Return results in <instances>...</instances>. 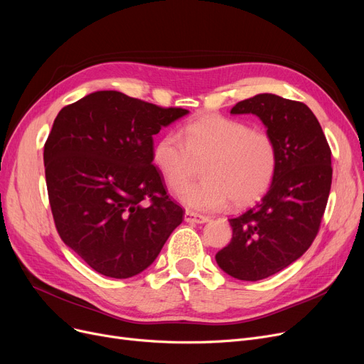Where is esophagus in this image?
<instances>
[{
	"label": "esophagus",
	"mask_w": 364,
	"mask_h": 364,
	"mask_svg": "<svg viewBox=\"0 0 364 364\" xmlns=\"http://www.w3.org/2000/svg\"><path fill=\"white\" fill-rule=\"evenodd\" d=\"M184 221L192 223V224H203V223L209 221V217H205V215H200V214H196V213H192V211H187L184 214Z\"/></svg>",
	"instance_id": "1"
}]
</instances>
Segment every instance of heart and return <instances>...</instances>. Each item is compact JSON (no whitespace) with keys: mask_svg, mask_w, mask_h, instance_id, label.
Masks as SVG:
<instances>
[{"mask_svg":"<svg viewBox=\"0 0 364 364\" xmlns=\"http://www.w3.org/2000/svg\"><path fill=\"white\" fill-rule=\"evenodd\" d=\"M151 159L169 188L183 187L200 162L203 180L180 190L178 199L198 211H217L230 200L245 206L270 187L277 169V146L269 132L243 121L205 113L177 134H164Z\"/></svg>","mask_w":364,"mask_h":364,"instance_id":"obj_1","label":"heart"}]
</instances>
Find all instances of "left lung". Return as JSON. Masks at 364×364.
Segmentation results:
<instances>
[{"label":"left lung","instance_id":"obj_1","mask_svg":"<svg viewBox=\"0 0 364 364\" xmlns=\"http://www.w3.org/2000/svg\"><path fill=\"white\" fill-rule=\"evenodd\" d=\"M230 113H252L277 146V169L269 192L242 215L230 218L233 237L217 252L220 269L235 279L270 277L311 246L326 209L331 184V147L307 105L257 94Z\"/></svg>","mask_w":364,"mask_h":364}]
</instances>
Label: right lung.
Wrapping results in <instances>:
<instances>
[{
    "instance_id": "obj_1",
    "label": "right lung",
    "mask_w": 364,
    "mask_h": 364,
    "mask_svg": "<svg viewBox=\"0 0 364 364\" xmlns=\"http://www.w3.org/2000/svg\"><path fill=\"white\" fill-rule=\"evenodd\" d=\"M119 91L65 106L44 144L57 233L92 270L128 279L156 259L183 208L153 165V136L187 114Z\"/></svg>"
}]
</instances>
